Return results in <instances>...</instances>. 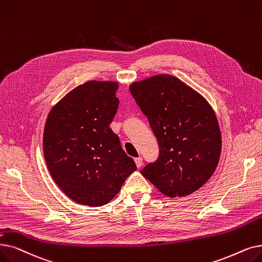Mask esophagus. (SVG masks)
<instances>
[{
  "label": "esophagus",
  "instance_id": "1",
  "mask_svg": "<svg viewBox=\"0 0 262 262\" xmlns=\"http://www.w3.org/2000/svg\"><path fill=\"white\" fill-rule=\"evenodd\" d=\"M135 163H136V166H137L138 168H140L142 166V158L141 157H136L135 158Z\"/></svg>",
  "mask_w": 262,
  "mask_h": 262
}]
</instances>
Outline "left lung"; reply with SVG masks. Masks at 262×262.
<instances>
[{
	"label": "left lung",
	"instance_id": "obj_1",
	"mask_svg": "<svg viewBox=\"0 0 262 262\" xmlns=\"http://www.w3.org/2000/svg\"><path fill=\"white\" fill-rule=\"evenodd\" d=\"M129 91L159 146L157 159L141 174L168 197L199 189L214 173L222 150L219 122L208 101L170 75L135 82Z\"/></svg>",
	"mask_w": 262,
	"mask_h": 262
}]
</instances>
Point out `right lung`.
Here are the masks:
<instances>
[{
	"label": "right lung",
	"instance_id": "obj_1",
	"mask_svg": "<svg viewBox=\"0 0 262 262\" xmlns=\"http://www.w3.org/2000/svg\"><path fill=\"white\" fill-rule=\"evenodd\" d=\"M119 85L88 81L50 111L43 132V156L51 177L74 201L104 206L137 167L109 127L119 107Z\"/></svg>",
	"mask_w": 262,
	"mask_h": 262
}]
</instances>
